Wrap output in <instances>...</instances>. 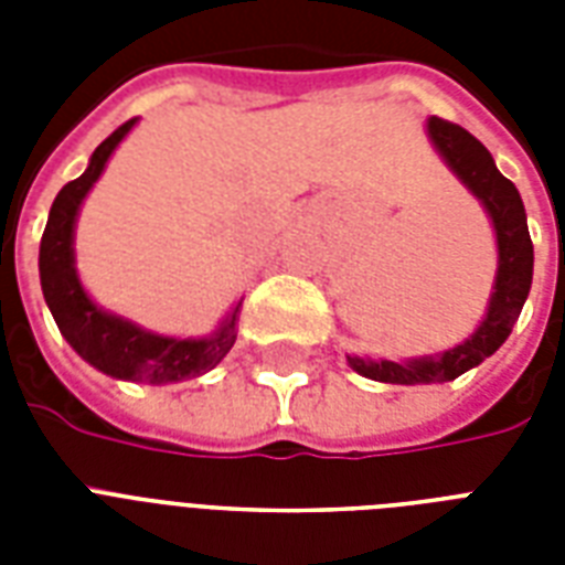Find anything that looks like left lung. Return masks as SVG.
Listing matches in <instances>:
<instances>
[{"mask_svg": "<svg viewBox=\"0 0 565 565\" xmlns=\"http://www.w3.org/2000/svg\"><path fill=\"white\" fill-rule=\"evenodd\" d=\"M428 137L439 158L448 163V170L463 181L466 190L490 213L495 243H499V273L492 284L487 317L475 328V334L466 337L455 349L437 358H413L404 363L372 361L358 354L349 358V366L358 375L381 381V384H443L487 361L492 352H499V345L516 326L522 305L531 292V278H534V243L527 234L525 204L516 184L501 175L487 146L466 128L448 119L430 117Z\"/></svg>", "mask_w": 565, "mask_h": 565, "instance_id": "1", "label": "left lung"}]
</instances>
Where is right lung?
<instances>
[{"mask_svg": "<svg viewBox=\"0 0 565 565\" xmlns=\"http://www.w3.org/2000/svg\"><path fill=\"white\" fill-rule=\"evenodd\" d=\"M135 122L137 119H128L108 140H102L96 152L90 154L87 170L75 181L64 184L61 193L55 195L46 231L40 239V287H43V299H46L64 340L90 366L110 377H119V381L179 384V381L211 372L231 352V345L237 340V319L243 301L231 308L225 322L211 337L175 340V337L152 334L128 319L102 310L84 292L78 273H75L73 237L78 207H82L84 195L99 181L114 149L135 128Z\"/></svg>", "mask_w": 565, "mask_h": 565, "instance_id": "obj_1", "label": "right lung"}]
</instances>
